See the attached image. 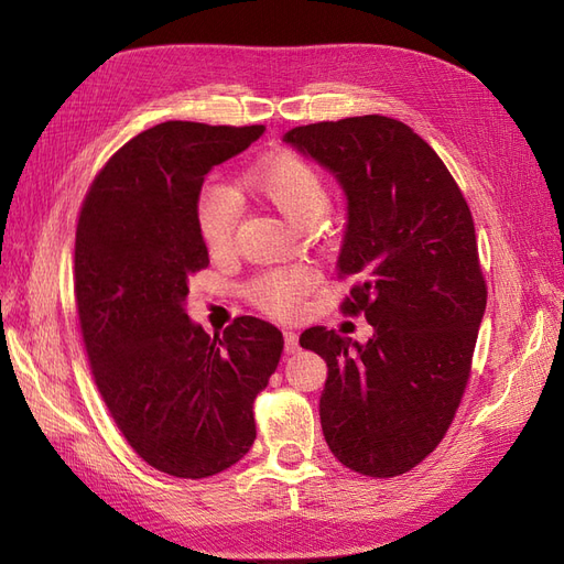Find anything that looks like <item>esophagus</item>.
I'll list each match as a JSON object with an SVG mask.
<instances>
[{
  "label": "esophagus",
  "mask_w": 564,
  "mask_h": 564,
  "mask_svg": "<svg viewBox=\"0 0 564 564\" xmlns=\"http://www.w3.org/2000/svg\"><path fill=\"white\" fill-rule=\"evenodd\" d=\"M284 352L286 355L299 352V334L296 332H284Z\"/></svg>",
  "instance_id": "obj_1"
}]
</instances>
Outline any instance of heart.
<instances>
[{
    "label": "heart",
    "mask_w": 564,
    "mask_h": 564,
    "mask_svg": "<svg viewBox=\"0 0 564 564\" xmlns=\"http://www.w3.org/2000/svg\"><path fill=\"white\" fill-rule=\"evenodd\" d=\"M242 187L299 226L313 224L327 207L329 197L322 174L294 152H278L249 169L242 176ZM237 220H240V207L226 187H202L195 204V224L204 247L212 253H226L232 247ZM315 280V270L308 265L272 270L253 282L251 296L270 315L284 317L299 308L303 294Z\"/></svg>",
    "instance_id": "b5f03b06"
}]
</instances>
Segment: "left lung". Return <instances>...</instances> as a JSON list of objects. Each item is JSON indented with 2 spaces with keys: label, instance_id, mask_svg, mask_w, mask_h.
<instances>
[{
  "label": "left lung",
  "instance_id": "left-lung-1",
  "mask_svg": "<svg viewBox=\"0 0 564 564\" xmlns=\"http://www.w3.org/2000/svg\"><path fill=\"white\" fill-rule=\"evenodd\" d=\"M344 187L338 275L357 278L344 313H365L367 344L324 327L299 344L327 362L322 433L355 473L412 470L445 437L470 377L487 286L468 204L445 162L400 119L317 122L284 133Z\"/></svg>",
  "mask_w": 564,
  "mask_h": 564
}]
</instances>
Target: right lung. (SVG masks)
Wrapping results in <instances>:
<instances>
[{
  "mask_svg": "<svg viewBox=\"0 0 564 564\" xmlns=\"http://www.w3.org/2000/svg\"><path fill=\"white\" fill-rule=\"evenodd\" d=\"M265 127L162 122L119 148L82 204L75 296L96 386L133 452L174 477H209L256 440L253 400L284 338L259 317L209 336L185 313L209 265L195 204L212 169Z\"/></svg>",
  "mask_w": 564,
  "mask_h": 564,
  "instance_id": "obj_1",
  "label": "right lung"
}]
</instances>
